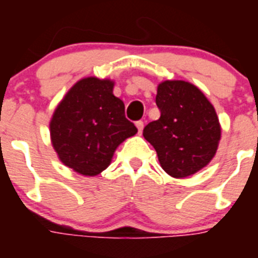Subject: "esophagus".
Returning a JSON list of instances; mask_svg holds the SVG:
<instances>
[{
    "instance_id": "34e87169",
    "label": "esophagus",
    "mask_w": 258,
    "mask_h": 258,
    "mask_svg": "<svg viewBox=\"0 0 258 258\" xmlns=\"http://www.w3.org/2000/svg\"><path fill=\"white\" fill-rule=\"evenodd\" d=\"M136 126H137V129H138V133H142V131H143V121H137L136 122Z\"/></svg>"
}]
</instances>
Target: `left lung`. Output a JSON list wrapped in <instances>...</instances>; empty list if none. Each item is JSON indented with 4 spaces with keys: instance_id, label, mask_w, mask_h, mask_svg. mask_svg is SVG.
Wrapping results in <instances>:
<instances>
[{
    "instance_id": "1",
    "label": "left lung",
    "mask_w": 258,
    "mask_h": 258,
    "mask_svg": "<svg viewBox=\"0 0 258 258\" xmlns=\"http://www.w3.org/2000/svg\"><path fill=\"white\" fill-rule=\"evenodd\" d=\"M160 117L143 129L164 170L174 178L195 174L208 165L221 140L216 109L199 88L182 80L159 84Z\"/></svg>"
}]
</instances>
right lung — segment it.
Instances as JSON below:
<instances>
[{
    "label": "right lung",
    "instance_id": "obj_1",
    "mask_svg": "<svg viewBox=\"0 0 258 258\" xmlns=\"http://www.w3.org/2000/svg\"><path fill=\"white\" fill-rule=\"evenodd\" d=\"M112 90L111 80L85 77L68 90L52 113V147L61 163L79 174L93 177L103 172L118 145L138 132Z\"/></svg>",
    "mask_w": 258,
    "mask_h": 258
}]
</instances>
